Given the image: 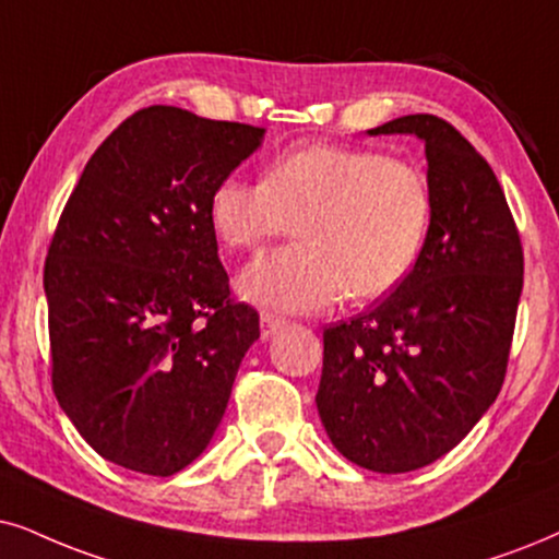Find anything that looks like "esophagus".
<instances>
[{"label": "esophagus", "mask_w": 559, "mask_h": 559, "mask_svg": "<svg viewBox=\"0 0 559 559\" xmlns=\"http://www.w3.org/2000/svg\"><path fill=\"white\" fill-rule=\"evenodd\" d=\"M284 328H286L284 317H278V314H273V312L260 314V335H263V341H267V337H273L275 332L284 330Z\"/></svg>", "instance_id": "obj_1"}]
</instances>
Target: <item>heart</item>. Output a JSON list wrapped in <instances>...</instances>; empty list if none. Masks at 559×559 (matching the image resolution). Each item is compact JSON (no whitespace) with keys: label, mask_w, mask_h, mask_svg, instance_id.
<instances>
[{"label":"heart","mask_w":559,"mask_h":559,"mask_svg":"<svg viewBox=\"0 0 559 559\" xmlns=\"http://www.w3.org/2000/svg\"><path fill=\"white\" fill-rule=\"evenodd\" d=\"M209 222L229 250H252L296 222L299 245L252 260L237 292L278 312H320L345 294L371 299L405 278L426 242L430 190L409 162L309 144L278 154L263 182L218 180Z\"/></svg>","instance_id":"b5f03b06"}]
</instances>
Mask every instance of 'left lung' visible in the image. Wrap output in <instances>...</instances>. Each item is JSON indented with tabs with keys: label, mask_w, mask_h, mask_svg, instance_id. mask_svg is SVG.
Masks as SVG:
<instances>
[{
	"label": "left lung",
	"mask_w": 559,
	"mask_h": 559,
	"mask_svg": "<svg viewBox=\"0 0 559 559\" xmlns=\"http://www.w3.org/2000/svg\"><path fill=\"white\" fill-rule=\"evenodd\" d=\"M366 133L423 141L430 224L400 286L324 330L317 409L345 459L400 475L449 454L496 402L524 252L496 173L454 126L418 112Z\"/></svg>",
	"instance_id": "1"
}]
</instances>
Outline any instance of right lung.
<instances>
[{"label":"right lung","mask_w":559,"mask_h":559,"mask_svg":"<svg viewBox=\"0 0 559 559\" xmlns=\"http://www.w3.org/2000/svg\"><path fill=\"white\" fill-rule=\"evenodd\" d=\"M265 129L152 105L97 146L46 258L53 392L103 459L169 477L227 409L252 307L229 299L211 190Z\"/></svg>","instance_id":"obj_1"}]
</instances>
